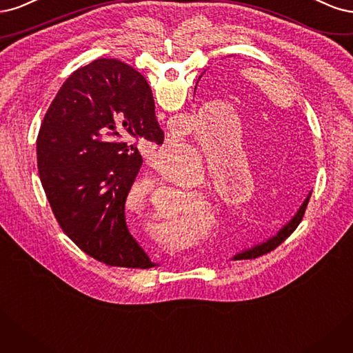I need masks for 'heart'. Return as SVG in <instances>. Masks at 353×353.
<instances>
[{
	"label": "heart",
	"instance_id": "b5f03b06",
	"mask_svg": "<svg viewBox=\"0 0 353 353\" xmlns=\"http://www.w3.org/2000/svg\"><path fill=\"white\" fill-rule=\"evenodd\" d=\"M181 150H183L186 154L190 155V161L188 163V165L173 170V172L168 173V179L174 181L176 185L179 186H186V188H193V186H199L202 185L203 181V168L202 164L199 161V157L196 154V151L193 150L192 146L185 145L181 146ZM136 188H141L145 189L148 188V185L145 183H136ZM188 207V199L183 196L180 199L179 203V208L177 210H185Z\"/></svg>",
	"mask_w": 353,
	"mask_h": 353
}]
</instances>
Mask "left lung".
I'll list each match as a JSON object with an SVG mask.
<instances>
[{
    "label": "left lung",
    "instance_id": "left-lung-1",
    "mask_svg": "<svg viewBox=\"0 0 353 353\" xmlns=\"http://www.w3.org/2000/svg\"><path fill=\"white\" fill-rule=\"evenodd\" d=\"M310 198H311V192L308 193V195H306V198H305V201L302 202V205L299 207L298 212L294 214L293 217H292L286 224H284L274 236H271V237L265 239L264 242H259V243H256V245H254V246H251V248H246V249H243V251L234 254V255H233V259H251V258H256V256H261V255H264V254H268V252H271V251H274V249H276V248L284 241V239H286L294 229H296L298 224L302 221V217H303V214H305L306 205H308Z\"/></svg>",
    "mask_w": 353,
    "mask_h": 353
}]
</instances>
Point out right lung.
<instances>
[{"label": "right lung", "mask_w": 353, "mask_h": 353, "mask_svg": "<svg viewBox=\"0 0 353 353\" xmlns=\"http://www.w3.org/2000/svg\"><path fill=\"white\" fill-rule=\"evenodd\" d=\"M163 143L151 88L133 67L98 59L63 83L38 134L42 186L63 232L99 263L151 268L126 223L142 165L138 145Z\"/></svg>", "instance_id": "obj_1"}]
</instances>
